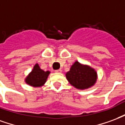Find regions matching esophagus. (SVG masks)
<instances>
[{
    "label": "esophagus",
    "mask_w": 125,
    "mask_h": 125,
    "mask_svg": "<svg viewBox=\"0 0 125 125\" xmlns=\"http://www.w3.org/2000/svg\"><path fill=\"white\" fill-rule=\"evenodd\" d=\"M61 69H58V70H56V71H55V73H61Z\"/></svg>",
    "instance_id": "34e87169"
}]
</instances>
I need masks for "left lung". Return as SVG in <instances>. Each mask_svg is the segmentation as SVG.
Returning <instances> with one entry per match:
<instances>
[{"label": "left lung", "instance_id": "8db88e82", "mask_svg": "<svg viewBox=\"0 0 125 125\" xmlns=\"http://www.w3.org/2000/svg\"><path fill=\"white\" fill-rule=\"evenodd\" d=\"M96 71L90 66L82 65L76 61L71 70L66 74L67 80L76 89H84L91 87L96 80Z\"/></svg>", "mask_w": 125, "mask_h": 125}]
</instances>
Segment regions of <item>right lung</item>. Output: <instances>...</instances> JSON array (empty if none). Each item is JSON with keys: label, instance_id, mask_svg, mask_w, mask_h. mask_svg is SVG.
<instances>
[{"label": "right lung", "instance_id": "add662e5", "mask_svg": "<svg viewBox=\"0 0 125 125\" xmlns=\"http://www.w3.org/2000/svg\"><path fill=\"white\" fill-rule=\"evenodd\" d=\"M50 72L44 71L40 69L39 64H36L33 70L26 79V83L32 86H41L43 85L48 78Z\"/></svg>", "mask_w": 125, "mask_h": 125}]
</instances>
